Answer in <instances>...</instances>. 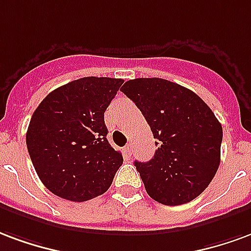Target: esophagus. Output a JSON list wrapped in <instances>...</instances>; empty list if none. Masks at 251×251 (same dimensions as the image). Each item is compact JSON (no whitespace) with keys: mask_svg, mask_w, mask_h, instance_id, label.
Instances as JSON below:
<instances>
[{"mask_svg":"<svg viewBox=\"0 0 251 251\" xmlns=\"http://www.w3.org/2000/svg\"><path fill=\"white\" fill-rule=\"evenodd\" d=\"M131 153H132V144L128 143L124 148V155L127 156V158H131Z\"/></svg>","mask_w":251,"mask_h":251,"instance_id":"34e87169","label":"esophagus"}]
</instances>
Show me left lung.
<instances>
[{"instance_id":"1","label":"left lung","mask_w":251,"mask_h":251,"mask_svg":"<svg viewBox=\"0 0 251 251\" xmlns=\"http://www.w3.org/2000/svg\"><path fill=\"white\" fill-rule=\"evenodd\" d=\"M122 92L136 104L156 139L153 158L135 162L147 194L167 206L191 202L221 163L218 119L198 95L164 78H133Z\"/></svg>"}]
</instances>
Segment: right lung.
<instances>
[{
  "instance_id": "add662e5",
  "label": "right lung",
  "mask_w": 251,
  "mask_h": 251,
  "mask_svg": "<svg viewBox=\"0 0 251 251\" xmlns=\"http://www.w3.org/2000/svg\"><path fill=\"white\" fill-rule=\"evenodd\" d=\"M122 84V78H78L52 91L33 112L28 152L50 193L85 202L112 184L123 156L108 143L104 112Z\"/></svg>"
}]
</instances>
